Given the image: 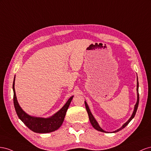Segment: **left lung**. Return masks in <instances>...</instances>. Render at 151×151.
I'll use <instances>...</instances> for the list:
<instances>
[{
    "instance_id": "8db88e82",
    "label": "left lung",
    "mask_w": 151,
    "mask_h": 151,
    "mask_svg": "<svg viewBox=\"0 0 151 151\" xmlns=\"http://www.w3.org/2000/svg\"><path fill=\"white\" fill-rule=\"evenodd\" d=\"M137 103H136V104H135V108H134V111H133V114H132V116H131V118L128 119V121L127 122V123H124L123 125L120 128H119L118 130H116V131H114V132H113V133H115V132H119V131H120V130H122V129H123L124 127H125L127 124L130 122V121L131 120L134 118V116H135V114H136V112H137V108H138V106H139V81H138V78H137ZM85 107H86V109H87V113H88V118H89V119H90V123H91V124L92 125V127L96 129V130H98V131H100V132H104V133H106V131H104V130H103L102 129L99 127V125L98 124V123H97V122H96V120L95 119V118H93V115L92 114V113H91V112H90V109H89V107H88V105H87V102H86L85 101Z\"/></svg>"
}]
</instances>
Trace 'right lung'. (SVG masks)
<instances>
[{
	"label": "right lung",
	"instance_id": "add662e5",
	"mask_svg": "<svg viewBox=\"0 0 151 151\" xmlns=\"http://www.w3.org/2000/svg\"><path fill=\"white\" fill-rule=\"evenodd\" d=\"M14 80L15 77L14 79L13 84H12V88H13L14 92L13 101L14 108L19 118L29 129L35 133H46L58 130L63 123L66 111L72 101L73 96L69 99V100L67 101L66 104L58 113H55L54 116H51L50 118H42L33 117V116H30L27 113H25L19 106L18 101H17L16 99L14 89Z\"/></svg>",
	"mask_w": 151,
	"mask_h": 151
}]
</instances>
